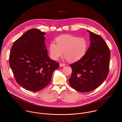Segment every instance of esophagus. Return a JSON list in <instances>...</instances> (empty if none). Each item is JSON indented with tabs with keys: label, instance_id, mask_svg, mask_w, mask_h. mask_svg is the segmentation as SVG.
<instances>
[{
	"label": "esophagus",
	"instance_id": "1",
	"mask_svg": "<svg viewBox=\"0 0 122 122\" xmlns=\"http://www.w3.org/2000/svg\"><path fill=\"white\" fill-rule=\"evenodd\" d=\"M66 65L63 63H60V66H65Z\"/></svg>",
	"mask_w": 122,
	"mask_h": 122
}]
</instances>
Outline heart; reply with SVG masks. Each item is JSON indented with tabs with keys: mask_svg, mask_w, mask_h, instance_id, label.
I'll return each instance as SVG.
<instances>
[{
	"mask_svg": "<svg viewBox=\"0 0 122 122\" xmlns=\"http://www.w3.org/2000/svg\"><path fill=\"white\" fill-rule=\"evenodd\" d=\"M56 42H51L49 46L50 57L55 60L61 56L63 51L68 61H77L85 56L88 49V42L85 38L71 35H61L56 38Z\"/></svg>",
	"mask_w": 122,
	"mask_h": 122,
	"instance_id": "b5f03b06",
	"label": "heart"
}]
</instances>
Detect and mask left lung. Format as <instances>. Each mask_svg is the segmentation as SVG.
I'll return each instance as SVG.
<instances>
[{
    "label": "left lung",
    "mask_w": 122,
    "mask_h": 122,
    "mask_svg": "<svg viewBox=\"0 0 122 122\" xmlns=\"http://www.w3.org/2000/svg\"><path fill=\"white\" fill-rule=\"evenodd\" d=\"M88 32L90 46L81 59L70 65L72 71L69 84L80 92H90L98 87L109 71L111 53L108 46L100 36Z\"/></svg>",
    "instance_id": "1"
}]
</instances>
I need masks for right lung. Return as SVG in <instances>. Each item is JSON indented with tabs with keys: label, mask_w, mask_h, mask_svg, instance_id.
<instances>
[{
	"label": "right lung",
	"mask_w": 122,
	"mask_h": 122,
	"mask_svg": "<svg viewBox=\"0 0 122 122\" xmlns=\"http://www.w3.org/2000/svg\"><path fill=\"white\" fill-rule=\"evenodd\" d=\"M44 35L38 29H30L14 42L10 51V66L15 79L29 91L44 88L59 66L48 56Z\"/></svg>",
	"instance_id": "right-lung-1"
}]
</instances>
